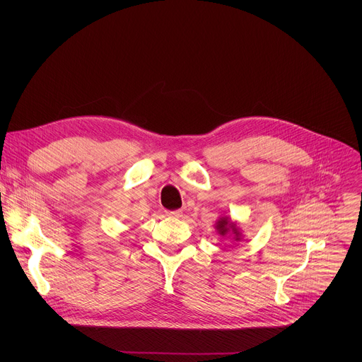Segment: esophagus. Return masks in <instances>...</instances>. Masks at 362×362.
I'll return each instance as SVG.
<instances>
[{
	"instance_id": "34e87169",
	"label": "esophagus",
	"mask_w": 362,
	"mask_h": 362,
	"mask_svg": "<svg viewBox=\"0 0 362 362\" xmlns=\"http://www.w3.org/2000/svg\"><path fill=\"white\" fill-rule=\"evenodd\" d=\"M168 216L170 218H180L182 216V211H172V212H166Z\"/></svg>"
}]
</instances>
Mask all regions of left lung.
Instances as JSON below:
<instances>
[{"instance_id":"left-lung-1","label":"left lung","mask_w":362,"mask_h":362,"mask_svg":"<svg viewBox=\"0 0 362 362\" xmlns=\"http://www.w3.org/2000/svg\"><path fill=\"white\" fill-rule=\"evenodd\" d=\"M216 229H218V232H219L222 236L228 235V233L232 230V232L235 233V240H239V239H240V233H239L236 225L232 223L228 218H221V219L216 222Z\"/></svg>"}]
</instances>
